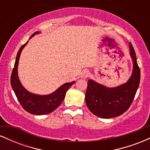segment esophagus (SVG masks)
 I'll return each mask as SVG.
<instances>
[{"label": "esophagus", "mask_w": 150, "mask_h": 150, "mask_svg": "<svg viewBox=\"0 0 150 150\" xmlns=\"http://www.w3.org/2000/svg\"><path fill=\"white\" fill-rule=\"evenodd\" d=\"M89 73L88 72V70H82V73H80V77H82V78H87V77L89 76Z\"/></svg>", "instance_id": "esophagus-1"}]
</instances>
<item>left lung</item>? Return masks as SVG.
Here are the masks:
<instances>
[{
	"label": "left lung",
	"mask_w": 150,
	"mask_h": 150,
	"mask_svg": "<svg viewBox=\"0 0 150 150\" xmlns=\"http://www.w3.org/2000/svg\"><path fill=\"white\" fill-rule=\"evenodd\" d=\"M129 48L133 61V69L131 77L126 83L108 88L92 80H88L85 102L95 116L102 118L118 116L128 109L133 101L140 84V70L131 43H129Z\"/></svg>",
	"instance_id": "8db88e82"
}]
</instances>
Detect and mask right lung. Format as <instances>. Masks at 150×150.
<instances>
[{
	"mask_svg": "<svg viewBox=\"0 0 150 150\" xmlns=\"http://www.w3.org/2000/svg\"><path fill=\"white\" fill-rule=\"evenodd\" d=\"M39 33V32H34L30 39L34 35ZM27 42L22 45L19 49L16 60H15L14 68L11 74L10 83L19 102L20 103L21 106L25 111L34 115L49 114L53 112L61 104V103L64 100L65 93L75 82L73 81L72 82L65 83L64 85L61 86L57 90L48 95H38V94H32L26 90L19 80L18 66L20 53Z\"/></svg>",
	"mask_w": 150,
	"mask_h": 150,
	"instance_id": "1",
	"label": "right lung"
}]
</instances>
